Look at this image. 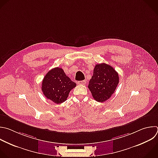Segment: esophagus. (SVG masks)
I'll use <instances>...</instances> for the list:
<instances>
[{
    "instance_id": "esophagus-1",
    "label": "esophagus",
    "mask_w": 158,
    "mask_h": 158,
    "mask_svg": "<svg viewBox=\"0 0 158 158\" xmlns=\"http://www.w3.org/2000/svg\"><path fill=\"white\" fill-rule=\"evenodd\" d=\"M86 83V81L84 80V81H78L77 82V84H80V85H84Z\"/></svg>"
}]
</instances>
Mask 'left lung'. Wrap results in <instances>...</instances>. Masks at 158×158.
Here are the masks:
<instances>
[{
    "mask_svg": "<svg viewBox=\"0 0 158 158\" xmlns=\"http://www.w3.org/2000/svg\"><path fill=\"white\" fill-rule=\"evenodd\" d=\"M118 83V73L111 66L101 63L95 66L88 88L96 101L103 102L114 93Z\"/></svg>",
    "mask_w": 158,
    "mask_h": 158,
    "instance_id": "left-lung-1",
    "label": "left lung"
}]
</instances>
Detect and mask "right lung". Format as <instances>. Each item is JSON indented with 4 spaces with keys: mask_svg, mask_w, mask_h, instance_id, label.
Segmentation results:
<instances>
[{
    "mask_svg": "<svg viewBox=\"0 0 158 158\" xmlns=\"http://www.w3.org/2000/svg\"><path fill=\"white\" fill-rule=\"evenodd\" d=\"M41 90L49 100L59 104L67 99L69 92L76 86L60 68L52 69L45 75L42 82Z\"/></svg>",
    "mask_w": 158,
    "mask_h": 158,
    "instance_id": "add662e5",
    "label": "right lung"
}]
</instances>
